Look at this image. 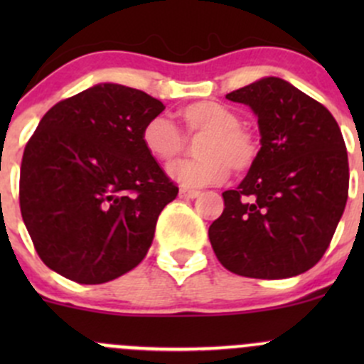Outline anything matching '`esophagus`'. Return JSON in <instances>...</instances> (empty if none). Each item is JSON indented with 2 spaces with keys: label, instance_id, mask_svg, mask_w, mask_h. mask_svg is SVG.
Instances as JSON below:
<instances>
[{
  "label": "esophagus",
  "instance_id": "1",
  "mask_svg": "<svg viewBox=\"0 0 364 364\" xmlns=\"http://www.w3.org/2000/svg\"><path fill=\"white\" fill-rule=\"evenodd\" d=\"M199 190H193V188H181L179 190V197L181 199H196L199 196Z\"/></svg>",
  "mask_w": 364,
  "mask_h": 364
}]
</instances>
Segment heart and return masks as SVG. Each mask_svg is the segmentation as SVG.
I'll return each mask as SVG.
<instances>
[{
  "label": "heart",
  "instance_id": "obj_1",
  "mask_svg": "<svg viewBox=\"0 0 364 364\" xmlns=\"http://www.w3.org/2000/svg\"><path fill=\"white\" fill-rule=\"evenodd\" d=\"M186 132L204 135L197 146L200 159L183 160L168 167V176L183 186H208L225 181L232 168L245 174L260 156V137L252 128L241 124L234 109L220 102L203 100L181 109ZM146 153L161 164L176 160L186 148L183 132L168 117L155 116L141 130Z\"/></svg>",
  "mask_w": 364,
  "mask_h": 364
}]
</instances>
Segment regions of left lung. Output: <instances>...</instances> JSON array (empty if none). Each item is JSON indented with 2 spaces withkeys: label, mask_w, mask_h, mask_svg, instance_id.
I'll use <instances>...</instances> for the list:
<instances>
[{
  "label": "left lung",
  "mask_w": 364,
  "mask_h": 364,
  "mask_svg": "<svg viewBox=\"0 0 364 364\" xmlns=\"http://www.w3.org/2000/svg\"><path fill=\"white\" fill-rule=\"evenodd\" d=\"M259 117L260 156L209 241L225 269L248 278H291L322 259L348 197V159L336 119L287 80L266 77L227 95Z\"/></svg>",
  "instance_id": "obj_1"
}]
</instances>
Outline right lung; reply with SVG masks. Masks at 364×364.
<instances>
[{
	"mask_svg": "<svg viewBox=\"0 0 364 364\" xmlns=\"http://www.w3.org/2000/svg\"><path fill=\"white\" fill-rule=\"evenodd\" d=\"M165 105L121 84L58 102L24 148L19 204L47 267L105 284L146 257L178 186L146 153L141 130Z\"/></svg>",
	"mask_w": 364,
	"mask_h": 364,
	"instance_id": "1",
	"label": "right lung"
}]
</instances>
